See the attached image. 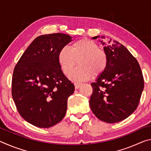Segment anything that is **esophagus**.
Here are the masks:
<instances>
[{
	"label": "esophagus",
	"instance_id": "obj_1",
	"mask_svg": "<svg viewBox=\"0 0 151 151\" xmlns=\"http://www.w3.org/2000/svg\"><path fill=\"white\" fill-rule=\"evenodd\" d=\"M74 85H75V86L76 88H79L81 87V86L82 85V83H74Z\"/></svg>",
	"mask_w": 151,
	"mask_h": 151
}]
</instances>
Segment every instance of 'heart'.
<instances>
[{"mask_svg": "<svg viewBox=\"0 0 151 151\" xmlns=\"http://www.w3.org/2000/svg\"><path fill=\"white\" fill-rule=\"evenodd\" d=\"M76 60L79 61V66L69 75V78L74 81L88 80L93 75L95 76L101 75L108 65L106 53L99 49L96 42L88 39L76 40L70 46V49L63 47L58 53V64L65 75L70 73Z\"/></svg>", "mask_w": 151, "mask_h": 151, "instance_id": "b5f03b06", "label": "heart"}]
</instances>
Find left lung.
I'll return each mask as SVG.
<instances>
[{
  "mask_svg": "<svg viewBox=\"0 0 151 151\" xmlns=\"http://www.w3.org/2000/svg\"><path fill=\"white\" fill-rule=\"evenodd\" d=\"M92 39H99L104 46L108 65L91 83L90 107L101 121L115 123L127 119L137 108L144 88L142 73L136 58L121 43L112 39L104 42V36Z\"/></svg>",
  "mask_w": 151,
  "mask_h": 151,
  "instance_id": "1",
  "label": "left lung"
}]
</instances>
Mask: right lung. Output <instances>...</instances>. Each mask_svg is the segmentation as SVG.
I'll list each match as a JSON object with an SVG mask.
<instances>
[{
  "instance_id": "add662e5",
  "label": "right lung",
  "mask_w": 151,
  "mask_h": 151,
  "mask_svg": "<svg viewBox=\"0 0 151 151\" xmlns=\"http://www.w3.org/2000/svg\"><path fill=\"white\" fill-rule=\"evenodd\" d=\"M71 40L63 33L40 35L15 66L12 99L21 116L34 126L49 128L65 116L67 99L75 86L61 70L58 53Z\"/></svg>"
}]
</instances>
